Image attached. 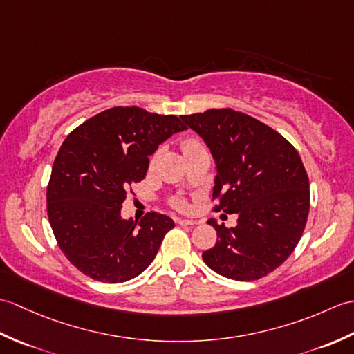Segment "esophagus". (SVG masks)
<instances>
[{
  "label": "esophagus",
  "mask_w": 354,
  "mask_h": 354,
  "mask_svg": "<svg viewBox=\"0 0 354 354\" xmlns=\"http://www.w3.org/2000/svg\"><path fill=\"white\" fill-rule=\"evenodd\" d=\"M178 223L183 225V227H193V225H198V221H192V219H178Z\"/></svg>",
  "instance_id": "esophagus-1"
}]
</instances>
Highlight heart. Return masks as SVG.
<instances>
[{
    "instance_id": "b5f03b06",
    "label": "heart",
    "mask_w": 354,
    "mask_h": 354,
    "mask_svg": "<svg viewBox=\"0 0 354 354\" xmlns=\"http://www.w3.org/2000/svg\"><path fill=\"white\" fill-rule=\"evenodd\" d=\"M199 147H202V145H201V142H198L196 140H187V141H184V145H183L184 153L190 152V150H194V149H199ZM178 205L183 207L184 204H183V202H178Z\"/></svg>"
}]
</instances>
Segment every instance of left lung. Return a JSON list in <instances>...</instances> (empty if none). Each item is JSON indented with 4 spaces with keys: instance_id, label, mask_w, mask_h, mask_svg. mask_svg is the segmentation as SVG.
I'll use <instances>...</instances> for the list:
<instances>
[{
    "instance_id": "1",
    "label": "left lung",
    "mask_w": 354,
    "mask_h": 354,
    "mask_svg": "<svg viewBox=\"0 0 354 354\" xmlns=\"http://www.w3.org/2000/svg\"><path fill=\"white\" fill-rule=\"evenodd\" d=\"M181 120L213 155L214 212L239 216L236 228L208 221L217 242L202 259L231 280H259L280 266L303 236L310 192L301 158L272 127L242 112L208 109Z\"/></svg>"
}]
</instances>
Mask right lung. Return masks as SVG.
<instances>
[{"label":"right lung","instance_id":"right-lung-1","mask_svg":"<svg viewBox=\"0 0 354 354\" xmlns=\"http://www.w3.org/2000/svg\"><path fill=\"white\" fill-rule=\"evenodd\" d=\"M185 129L176 115L117 106L65 138L51 169L47 212L59 248L80 272L123 283L153 261L175 222L153 212L126 221L120 212L131 184L145 179L149 156Z\"/></svg>","mask_w":354,"mask_h":354}]
</instances>
